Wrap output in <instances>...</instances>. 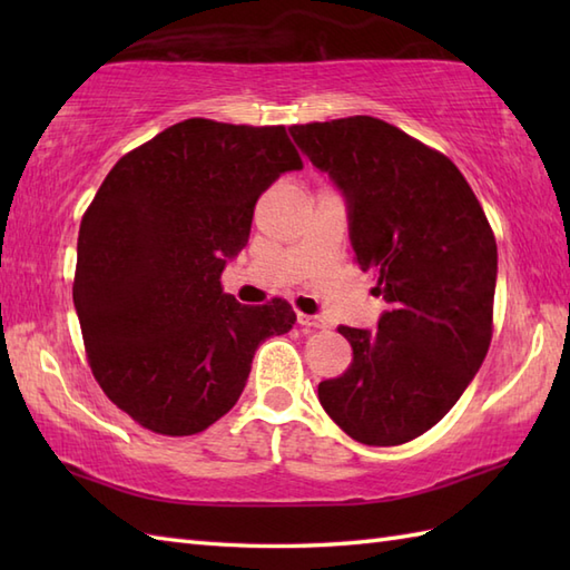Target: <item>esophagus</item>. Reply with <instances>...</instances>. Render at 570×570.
<instances>
[{
  "instance_id": "1",
  "label": "esophagus",
  "mask_w": 570,
  "mask_h": 570,
  "mask_svg": "<svg viewBox=\"0 0 570 570\" xmlns=\"http://www.w3.org/2000/svg\"><path fill=\"white\" fill-rule=\"evenodd\" d=\"M296 318H298V325H304V328H328L321 316H306V313H298Z\"/></svg>"
}]
</instances>
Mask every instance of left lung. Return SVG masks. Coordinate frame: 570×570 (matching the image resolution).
<instances>
[{
  "label": "left lung",
  "mask_w": 570,
  "mask_h": 570,
  "mask_svg": "<svg viewBox=\"0 0 570 570\" xmlns=\"http://www.w3.org/2000/svg\"><path fill=\"white\" fill-rule=\"evenodd\" d=\"M347 205L350 245L386 308L377 331H341L353 362L318 384L328 416L365 445L435 426L492 337L498 245L475 193L443 154L374 117L288 129Z\"/></svg>",
  "instance_id": "1"
}]
</instances>
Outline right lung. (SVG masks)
<instances>
[{"label": "right lung", "mask_w": 570, "mask_h": 570, "mask_svg": "<svg viewBox=\"0 0 570 570\" xmlns=\"http://www.w3.org/2000/svg\"><path fill=\"white\" fill-rule=\"evenodd\" d=\"M301 168L284 127L193 117L102 180L80 223L72 304L95 380L144 429L205 431L237 404L257 347L294 328L286 301L242 306L220 276L254 203Z\"/></svg>", "instance_id": "add662e5"}]
</instances>
